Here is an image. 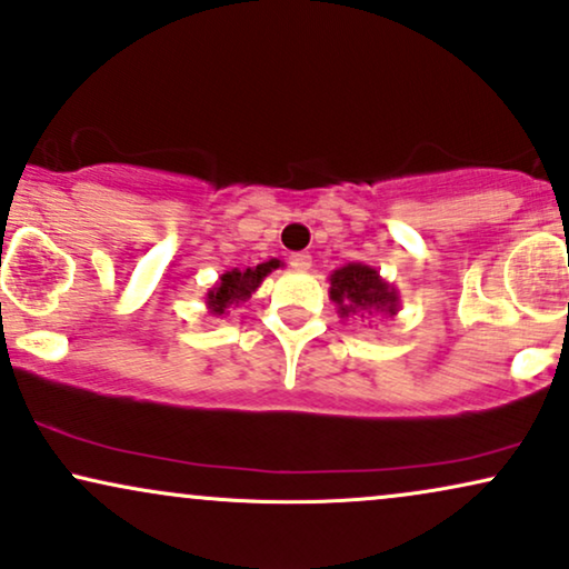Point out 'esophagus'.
I'll return each instance as SVG.
<instances>
[{"label":"esophagus","mask_w":569,"mask_h":569,"mask_svg":"<svg viewBox=\"0 0 569 569\" xmlns=\"http://www.w3.org/2000/svg\"><path fill=\"white\" fill-rule=\"evenodd\" d=\"M290 266L296 271H308V269H311V256H308V252H292Z\"/></svg>","instance_id":"34e87169"}]
</instances>
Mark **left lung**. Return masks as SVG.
I'll use <instances>...</instances> for the list:
<instances>
[{
  "instance_id": "8db88e82",
  "label": "left lung",
  "mask_w": 569,
  "mask_h": 569,
  "mask_svg": "<svg viewBox=\"0 0 569 569\" xmlns=\"http://www.w3.org/2000/svg\"><path fill=\"white\" fill-rule=\"evenodd\" d=\"M332 287H329V296L335 303L340 306V317L356 311H382V313H396V292L382 282L380 273L369 266L361 263H348L332 273Z\"/></svg>"
}]
</instances>
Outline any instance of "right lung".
I'll return each mask as SVG.
<instances>
[{"instance_id":"1","label":"right lung","mask_w":569,"mask_h":569,"mask_svg":"<svg viewBox=\"0 0 569 569\" xmlns=\"http://www.w3.org/2000/svg\"><path fill=\"white\" fill-rule=\"evenodd\" d=\"M277 266L279 261H269V263H258L256 269L227 271L221 277V282L208 292V308L216 313V317H221L231 303H240V300L250 298V292L263 282L266 273L277 269Z\"/></svg>"}]
</instances>
